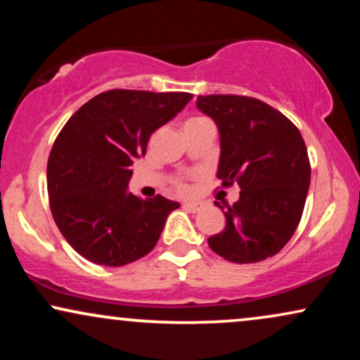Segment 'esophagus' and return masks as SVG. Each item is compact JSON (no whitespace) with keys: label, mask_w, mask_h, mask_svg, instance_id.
I'll use <instances>...</instances> for the list:
<instances>
[{"label":"esophagus","mask_w":360,"mask_h":360,"mask_svg":"<svg viewBox=\"0 0 360 360\" xmlns=\"http://www.w3.org/2000/svg\"><path fill=\"white\" fill-rule=\"evenodd\" d=\"M184 208L189 210V212L196 213V212H200V210H201V203H196V201H186Z\"/></svg>","instance_id":"1"}]
</instances>
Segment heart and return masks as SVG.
I'll return each instance as SVG.
<instances>
[{
  "instance_id": "b5f03b06",
  "label": "heart",
  "mask_w": 360,
  "mask_h": 360,
  "mask_svg": "<svg viewBox=\"0 0 360 360\" xmlns=\"http://www.w3.org/2000/svg\"><path fill=\"white\" fill-rule=\"evenodd\" d=\"M203 117H196V118H191L188 120V122H193V120H201ZM176 188L179 189V191H188V181H186V177H177L176 179Z\"/></svg>"
}]
</instances>
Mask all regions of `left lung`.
Here are the masks:
<instances>
[{"mask_svg": "<svg viewBox=\"0 0 360 360\" xmlns=\"http://www.w3.org/2000/svg\"><path fill=\"white\" fill-rule=\"evenodd\" d=\"M196 106L220 131L221 188L240 186L238 201L225 205V229L208 238L210 249L237 264L272 257L298 229L307 201L311 167L300 130L250 96L208 94L198 96Z\"/></svg>", "mask_w": 360, "mask_h": 360, "instance_id": "obj_1", "label": "left lung"}]
</instances>
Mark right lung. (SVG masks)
Wrapping results in <instances>:
<instances>
[{
    "label": "right lung",
    "instance_id": "1",
    "mask_svg": "<svg viewBox=\"0 0 360 360\" xmlns=\"http://www.w3.org/2000/svg\"><path fill=\"white\" fill-rule=\"evenodd\" d=\"M189 93L111 89L68 120L47 162L53 221L77 254L120 267L147 255L179 203L128 193L130 166L157 128L188 105Z\"/></svg>",
    "mask_w": 360,
    "mask_h": 360
}]
</instances>
